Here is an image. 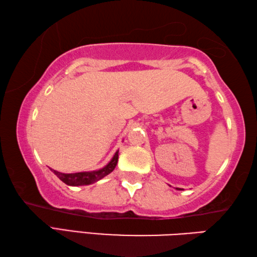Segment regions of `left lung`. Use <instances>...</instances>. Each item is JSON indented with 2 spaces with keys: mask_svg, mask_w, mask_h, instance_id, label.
I'll use <instances>...</instances> for the list:
<instances>
[{
  "mask_svg": "<svg viewBox=\"0 0 257 257\" xmlns=\"http://www.w3.org/2000/svg\"><path fill=\"white\" fill-rule=\"evenodd\" d=\"M177 190H178V188H177Z\"/></svg>",
  "mask_w": 257,
  "mask_h": 257,
  "instance_id": "left-lung-1",
  "label": "left lung"
}]
</instances>
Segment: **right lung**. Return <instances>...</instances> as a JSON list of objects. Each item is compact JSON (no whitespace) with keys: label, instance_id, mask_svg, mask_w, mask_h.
Instances as JSON below:
<instances>
[{"label":"right lung","instance_id":"obj_1","mask_svg":"<svg viewBox=\"0 0 257 257\" xmlns=\"http://www.w3.org/2000/svg\"><path fill=\"white\" fill-rule=\"evenodd\" d=\"M117 161H118V151L112 157V159L108 163L105 167L93 172H82V173H74V174H63L56 170L52 169V172L61 179L63 183L70 186H81V185H90V184L96 183L99 179L107 176L115 169Z\"/></svg>","mask_w":257,"mask_h":257}]
</instances>
